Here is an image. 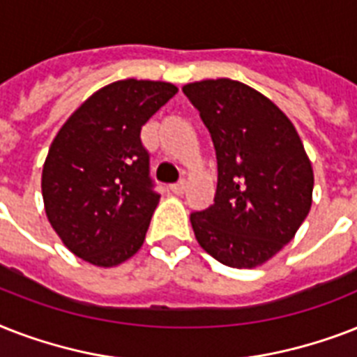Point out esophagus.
<instances>
[{
  "label": "esophagus",
  "instance_id": "34e87169",
  "mask_svg": "<svg viewBox=\"0 0 357 357\" xmlns=\"http://www.w3.org/2000/svg\"><path fill=\"white\" fill-rule=\"evenodd\" d=\"M185 187H187V183H185V181H179V183L170 185V190H172L174 195H183Z\"/></svg>",
  "mask_w": 357,
  "mask_h": 357
}]
</instances>
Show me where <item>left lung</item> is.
<instances>
[{
	"mask_svg": "<svg viewBox=\"0 0 357 357\" xmlns=\"http://www.w3.org/2000/svg\"><path fill=\"white\" fill-rule=\"evenodd\" d=\"M217 150L215 204L190 215L202 248L222 265L255 268L291 243L313 204V167L293 122L241 81L183 86Z\"/></svg>",
	"mask_w": 357,
	"mask_h": 357,
	"instance_id": "obj_1",
	"label": "left lung"
}]
</instances>
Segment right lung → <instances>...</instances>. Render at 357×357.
I'll return each mask as SVG.
<instances>
[{
  "instance_id": "add662e5",
  "label": "right lung",
  "mask_w": 357,
  "mask_h": 357,
  "mask_svg": "<svg viewBox=\"0 0 357 357\" xmlns=\"http://www.w3.org/2000/svg\"><path fill=\"white\" fill-rule=\"evenodd\" d=\"M178 92L167 81L122 79L86 98L55 135L42 168L44 211L86 263L113 268L144 243L161 196L140 129Z\"/></svg>"
}]
</instances>
